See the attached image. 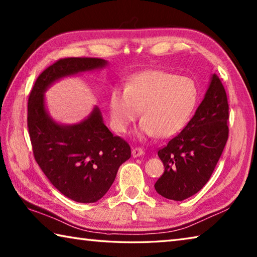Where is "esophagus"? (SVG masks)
Masks as SVG:
<instances>
[{
  "instance_id": "obj_1",
  "label": "esophagus",
  "mask_w": 257,
  "mask_h": 257,
  "mask_svg": "<svg viewBox=\"0 0 257 257\" xmlns=\"http://www.w3.org/2000/svg\"><path fill=\"white\" fill-rule=\"evenodd\" d=\"M132 154L134 158H138V156L144 154V151H143V149H141V147H134L132 151Z\"/></svg>"
}]
</instances>
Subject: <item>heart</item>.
<instances>
[{
	"label": "heart",
	"instance_id": "b5f03b06",
	"mask_svg": "<svg viewBox=\"0 0 257 257\" xmlns=\"http://www.w3.org/2000/svg\"><path fill=\"white\" fill-rule=\"evenodd\" d=\"M198 101V89L191 78L162 70H147L130 78L110 95L111 127L118 134L127 133L141 114L138 136L167 139L184 129Z\"/></svg>",
	"mask_w": 257,
	"mask_h": 257
}]
</instances>
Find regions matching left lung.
I'll list each match as a JSON object with an SVG mask.
<instances>
[{"instance_id": "left-lung-1", "label": "left lung", "mask_w": 257, "mask_h": 257, "mask_svg": "<svg viewBox=\"0 0 257 257\" xmlns=\"http://www.w3.org/2000/svg\"><path fill=\"white\" fill-rule=\"evenodd\" d=\"M228 119L227 93L214 73L193 118L158 152L164 172L154 187L161 196L184 201L203 188L227 144Z\"/></svg>"}]
</instances>
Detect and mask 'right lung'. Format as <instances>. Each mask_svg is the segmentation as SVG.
Segmentation results:
<instances>
[{"label":"right lung","mask_w":257,"mask_h":257,"mask_svg":"<svg viewBox=\"0 0 257 257\" xmlns=\"http://www.w3.org/2000/svg\"><path fill=\"white\" fill-rule=\"evenodd\" d=\"M106 64L98 58L60 59L38 76L28 98L27 124L34 158L51 184L78 203L101 199L132 151L124 139L104 124L97 106L79 123H56L45 108L44 93L60 78Z\"/></svg>","instance_id":"obj_1"}]
</instances>
